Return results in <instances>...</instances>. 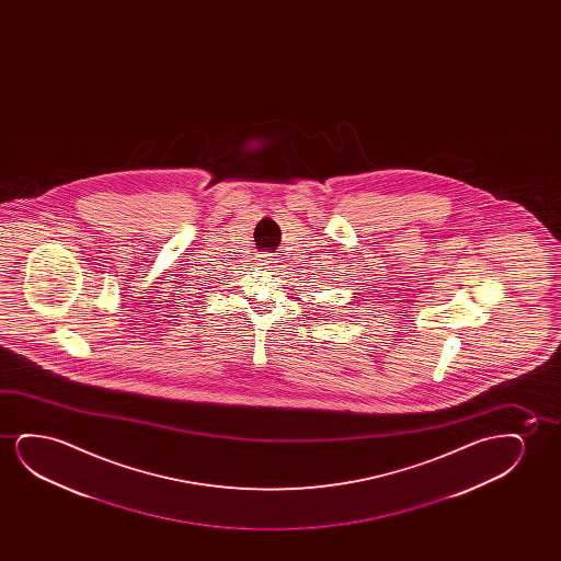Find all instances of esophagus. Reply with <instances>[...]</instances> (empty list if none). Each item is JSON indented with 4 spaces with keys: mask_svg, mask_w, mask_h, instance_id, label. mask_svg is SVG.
<instances>
[{
    "mask_svg": "<svg viewBox=\"0 0 561 561\" xmlns=\"http://www.w3.org/2000/svg\"><path fill=\"white\" fill-rule=\"evenodd\" d=\"M261 264H270V261H261ZM266 268H270V266H266Z\"/></svg>",
    "mask_w": 561,
    "mask_h": 561,
    "instance_id": "obj_1",
    "label": "esophagus"
}]
</instances>
